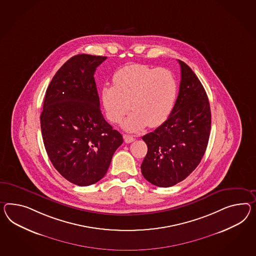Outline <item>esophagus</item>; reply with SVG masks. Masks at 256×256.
Listing matches in <instances>:
<instances>
[{"instance_id": "1", "label": "esophagus", "mask_w": 256, "mask_h": 256, "mask_svg": "<svg viewBox=\"0 0 256 256\" xmlns=\"http://www.w3.org/2000/svg\"><path fill=\"white\" fill-rule=\"evenodd\" d=\"M124 139L125 143H127V144L132 143L136 140V138H134L132 136H130V134H124Z\"/></svg>"}]
</instances>
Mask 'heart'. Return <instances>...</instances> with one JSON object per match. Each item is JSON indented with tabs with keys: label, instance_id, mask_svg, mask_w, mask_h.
Listing matches in <instances>:
<instances>
[{
	"label": "heart",
	"instance_id": "heart-1",
	"mask_svg": "<svg viewBox=\"0 0 256 256\" xmlns=\"http://www.w3.org/2000/svg\"><path fill=\"white\" fill-rule=\"evenodd\" d=\"M113 82V86L103 87L102 103L106 117L114 124L120 122L130 108L134 110L122 122L127 131L162 124L176 103V77L166 68L127 65L114 74Z\"/></svg>",
	"mask_w": 256,
	"mask_h": 256
}]
</instances>
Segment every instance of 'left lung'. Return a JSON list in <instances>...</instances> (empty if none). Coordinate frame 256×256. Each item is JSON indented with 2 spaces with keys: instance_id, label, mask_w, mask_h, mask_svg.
<instances>
[{
  "instance_id": "8db88e82",
  "label": "left lung",
  "mask_w": 256,
  "mask_h": 256,
  "mask_svg": "<svg viewBox=\"0 0 256 256\" xmlns=\"http://www.w3.org/2000/svg\"><path fill=\"white\" fill-rule=\"evenodd\" d=\"M176 103L169 118L142 139L148 153L141 164L143 176L160 188L183 181L197 168L210 136V103L196 74L183 61Z\"/></svg>"
}]
</instances>
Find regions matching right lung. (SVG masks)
I'll list each match as a JSON object with an SVG mask.
<instances>
[{
  "label": "right lung",
  "mask_w": 256,
  "mask_h": 256,
  "mask_svg": "<svg viewBox=\"0 0 256 256\" xmlns=\"http://www.w3.org/2000/svg\"><path fill=\"white\" fill-rule=\"evenodd\" d=\"M106 56L77 54L54 76L46 90L40 129L54 167L68 181L90 186L105 176L124 139L106 122L94 78Z\"/></svg>",
  "instance_id": "add662e5"
}]
</instances>
